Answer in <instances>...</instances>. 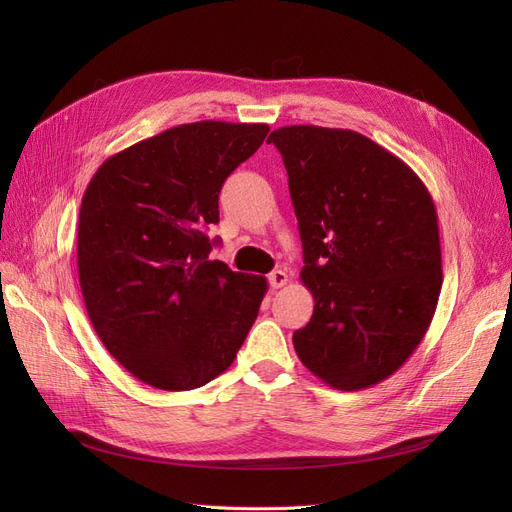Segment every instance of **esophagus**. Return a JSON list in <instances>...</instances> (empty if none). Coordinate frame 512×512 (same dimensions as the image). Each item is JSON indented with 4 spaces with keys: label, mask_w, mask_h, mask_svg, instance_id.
<instances>
[{
    "label": "esophagus",
    "mask_w": 512,
    "mask_h": 512,
    "mask_svg": "<svg viewBox=\"0 0 512 512\" xmlns=\"http://www.w3.org/2000/svg\"><path fill=\"white\" fill-rule=\"evenodd\" d=\"M269 284L273 290L277 288H284L288 284V273L282 269H275L273 273H269Z\"/></svg>",
    "instance_id": "esophagus-1"
}]
</instances>
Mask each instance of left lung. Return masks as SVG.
Returning <instances> with one entry per match:
<instances>
[{"label": "left lung", "mask_w": 512, "mask_h": 512, "mask_svg": "<svg viewBox=\"0 0 512 512\" xmlns=\"http://www.w3.org/2000/svg\"><path fill=\"white\" fill-rule=\"evenodd\" d=\"M267 143L286 166L316 303L294 350L333 389H367L410 359L436 312V205L404 160L354 130L286 126Z\"/></svg>", "instance_id": "8db88e82"}]
</instances>
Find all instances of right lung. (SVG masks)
<instances>
[{
  "mask_svg": "<svg viewBox=\"0 0 512 512\" xmlns=\"http://www.w3.org/2000/svg\"><path fill=\"white\" fill-rule=\"evenodd\" d=\"M267 134V123H183L104 160L87 185L76 237L87 316L153 389L218 378L258 316L267 280L209 260L207 230L226 177Z\"/></svg>",
  "mask_w": 512,
  "mask_h": 512,
  "instance_id": "right-lung-1",
  "label": "right lung"
}]
</instances>
